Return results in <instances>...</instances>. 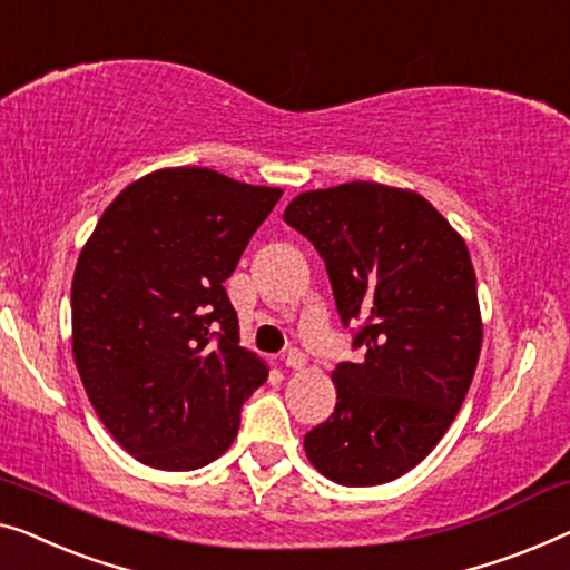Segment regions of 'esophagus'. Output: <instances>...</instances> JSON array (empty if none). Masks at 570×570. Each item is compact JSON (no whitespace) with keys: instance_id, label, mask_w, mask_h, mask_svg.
Wrapping results in <instances>:
<instances>
[{"instance_id":"esophagus-1","label":"esophagus","mask_w":570,"mask_h":570,"mask_svg":"<svg viewBox=\"0 0 570 570\" xmlns=\"http://www.w3.org/2000/svg\"><path fill=\"white\" fill-rule=\"evenodd\" d=\"M285 367L303 370L305 367V354L301 350H291V352L285 354Z\"/></svg>"}]
</instances>
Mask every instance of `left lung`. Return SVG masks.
Here are the masks:
<instances>
[{
  "mask_svg": "<svg viewBox=\"0 0 570 570\" xmlns=\"http://www.w3.org/2000/svg\"><path fill=\"white\" fill-rule=\"evenodd\" d=\"M283 220L324 259L360 362H340L334 414L305 455L342 485L409 473L463 406L483 328L463 238L422 195L377 183L303 193Z\"/></svg>",
  "mask_w": 570,
  "mask_h": 570,
  "instance_id": "8db88e82",
  "label": "left lung"
}]
</instances>
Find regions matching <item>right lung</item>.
Here are the masks:
<instances>
[{"label":"right lung","instance_id":"obj_1","mask_svg":"<svg viewBox=\"0 0 570 570\" xmlns=\"http://www.w3.org/2000/svg\"><path fill=\"white\" fill-rule=\"evenodd\" d=\"M279 195L203 167L159 169L115 197L81 249L73 360L97 416L138 463H213L267 381L265 362L238 346L224 283Z\"/></svg>","mask_w":570,"mask_h":570}]
</instances>
